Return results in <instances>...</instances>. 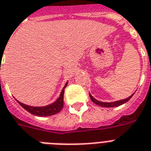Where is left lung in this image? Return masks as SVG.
<instances>
[{
	"instance_id": "1",
	"label": "left lung",
	"mask_w": 151,
	"mask_h": 151,
	"mask_svg": "<svg viewBox=\"0 0 151 151\" xmlns=\"http://www.w3.org/2000/svg\"><path fill=\"white\" fill-rule=\"evenodd\" d=\"M134 94L128 97L127 99H122V100H119V101H116V102H113V103H103V102H100V101H98V100H96L95 98H93V97L90 94H89V97H90L91 100L93 101V103H96V105L100 106H103V107H116V106H119L122 105V104H123V103H127V101H129V99H130V98H131V97L134 96Z\"/></svg>"
}]
</instances>
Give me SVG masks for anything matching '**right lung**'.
<instances>
[{"label":"right lung","mask_w":151,"mask_h":151,"mask_svg":"<svg viewBox=\"0 0 151 151\" xmlns=\"http://www.w3.org/2000/svg\"><path fill=\"white\" fill-rule=\"evenodd\" d=\"M68 83L65 85L64 88L62 89V93L60 94V96L57 100L54 103H52L51 105H48L47 106L44 107H33L30 106L24 105L23 103H20L19 101H17V103H19L20 105L23 107L24 109L29 112L30 113H32L33 115L38 116H52L56 113H59L62 110V107H63V104H64V92L65 87L67 86Z\"/></svg>","instance_id":"add662e5"}]
</instances>
